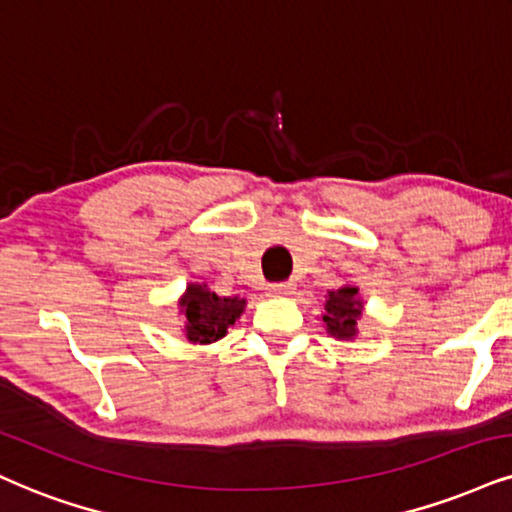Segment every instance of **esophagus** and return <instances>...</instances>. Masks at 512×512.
Instances as JSON below:
<instances>
[{"label": "esophagus", "instance_id": "1", "mask_svg": "<svg viewBox=\"0 0 512 512\" xmlns=\"http://www.w3.org/2000/svg\"><path fill=\"white\" fill-rule=\"evenodd\" d=\"M292 289H294L292 282H273V285H268V292L273 296H287L292 294Z\"/></svg>", "mask_w": 512, "mask_h": 512}]
</instances>
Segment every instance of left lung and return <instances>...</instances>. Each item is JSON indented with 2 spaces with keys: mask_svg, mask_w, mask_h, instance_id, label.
<instances>
[{
  "mask_svg": "<svg viewBox=\"0 0 512 512\" xmlns=\"http://www.w3.org/2000/svg\"><path fill=\"white\" fill-rule=\"evenodd\" d=\"M356 287H342L337 292H330V299L325 304V325L332 337L346 339L356 334V320L361 318L363 304L356 299Z\"/></svg>",
  "mask_w": 512,
  "mask_h": 512,
  "instance_id": "left-lung-1",
  "label": "left lung"
}]
</instances>
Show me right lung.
I'll return each mask as SVG.
<instances>
[{
	"label": "right lung",
	"mask_w": 512,
	"mask_h": 512,
	"mask_svg": "<svg viewBox=\"0 0 512 512\" xmlns=\"http://www.w3.org/2000/svg\"><path fill=\"white\" fill-rule=\"evenodd\" d=\"M180 306L187 318L185 330L189 342L211 344L223 337L230 325H235L244 311V299L218 296L216 292H208L206 285H189Z\"/></svg>",
	"instance_id": "obj_1"
}]
</instances>
